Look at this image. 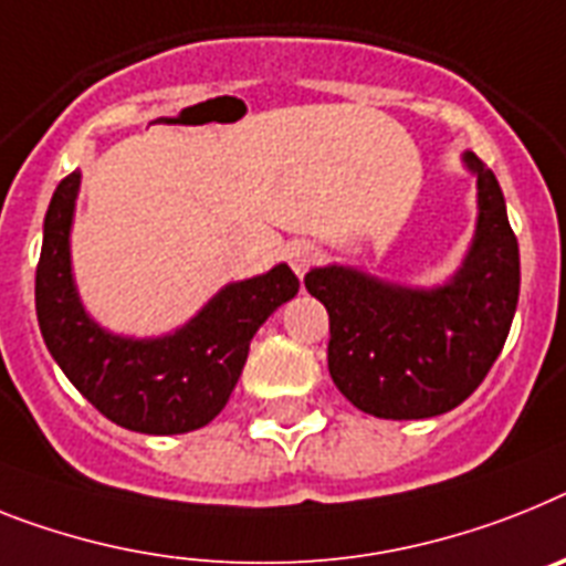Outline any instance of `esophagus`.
<instances>
[{
  "label": "esophagus",
  "instance_id": "esophagus-1",
  "mask_svg": "<svg viewBox=\"0 0 566 566\" xmlns=\"http://www.w3.org/2000/svg\"><path fill=\"white\" fill-rule=\"evenodd\" d=\"M284 255H287V264L293 268V273L305 275L316 264V259H319V250L311 241H293V244H287V253Z\"/></svg>",
  "mask_w": 566,
  "mask_h": 566
}]
</instances>
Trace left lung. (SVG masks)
Wrapping results in <instances>:
<instances>
[{"label": "left lung", "mask_w": 566, "mask_h": 566, "mask_svg": "<svg viewBox=\"0 0 566 566\" xmlns=\"http://www.w3.org/2000/svg\"><path fill=\"white\" fill-rule=\"evenodd\" d=\"M478 232L452 282L408 291L348 268H319L305 287L331 319L327 368L359 411L382 420H422L452 411L481 386L510 336L521 291L517 239L506 203L474 151Z\"/></svg>", "instance_id": "8db88e82"}]
</instances>
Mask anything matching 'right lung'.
<instances>
[{
    "mask_svg": "<svg viewBox=\"0 0 566 566\" xmlns=\"http://www.w3.org/2000/svg\"><path fill=\"white\" fill-rule=\"evenodd\" d=\"M80 172L60 180L45 212L36 264V319L51 356L85 400L140 434H184L207 426L230 400L255 331L298 293L287 264L230 284L187 327L164 339L99 331L71 282L69 230Z\"/></svg>",
    "mask_w": 566,
    "mask_h": 566,
    "instance_id": "obj_1",
    "label": "right lung"
}]
</instances>
